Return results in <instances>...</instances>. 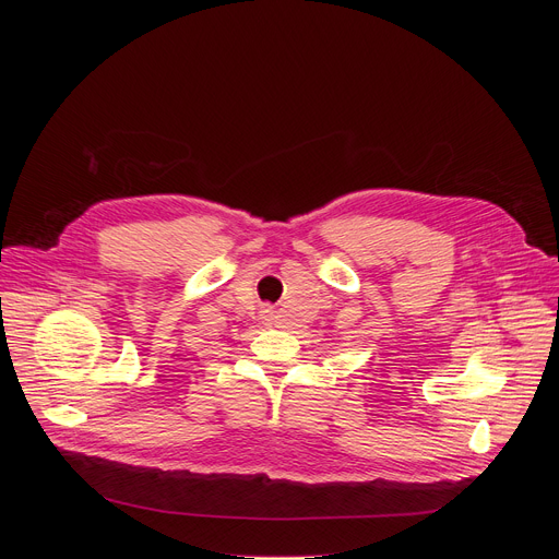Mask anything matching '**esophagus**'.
Listing matches in <instances>:
<instances>
[{
    "mask_svg": "<svg viewBox=\"0 0 559 559\" xmlns=\"http://www.w3.org/2000/svg\"><path fill=\"white\" fill-rule=\"evenodd\" d=\"M262 312H264V317H267V319H270V317H272V314H274V312H272V308H264V310H262Z\"/></svg>",
    "mask_w": 559,
    "mask_h": 559,
    "instance_id": "1",
    "label": "esophagus"
}]
</instances>
